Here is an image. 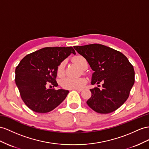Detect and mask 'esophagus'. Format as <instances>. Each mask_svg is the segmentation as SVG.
<instances>
[{
  "mask_svg": "<svg viewBox=\"0 0 149 149\" xmlns=\"http://www.w3.org/2000/svg\"><path fill=\"white\" fill-rule=\"evenodd\" d=\"M74 90H76L79 91V92H81V91H82V89H75Z\"/></svg>",
  "mask_w": 149,
  "mask_h": 149,
  "instance_id": "34e87169",
  "label": "esophagus"
}]
</instances>
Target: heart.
Segmentation results:
<instances>
[{
  "mask_svg": "<svg viewBox=\"0 0 149 149\" xmlns=\"http://www.w3.org/2000/svg\"><path fill=\"white\" fill-rule=\"evenodd\" d=\"M73 61L77 65H79L82 68L84 67L85 64L87 63L86 59L84 57L81 55L74 56L73 58ZM65 63V60H63L58 65V67H57L56 73L59 77H61V76L63 75L64 74ZM86 83V80L84 78H72L67 77L61 80L60 85L62 87H63L64 89H75L82 88V87L85 85Z\"/></svg>",
  "mask_w": 149,
  "mask_h": 149,
  "instance_id": "b5f03b06",
  "label": "heart"
}]
</instances>
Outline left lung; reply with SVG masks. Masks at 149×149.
I'll use <instances>...</instances> for the list:
<instances>
[{
  "instance_id": "1",
  "label": "left lung",
  "mask_w": 149,
  "mask_h": 149,
  "mask_svg": "<svg viewBox=\"0 0 149 149\" xmlns=\"http://www.w3.org/2000/svg\"><path fill=\"white\" fill-rule=\"evenodd\" d=\"M94 71L91 84H102V89H90L91 97L87 101L97 113L107 114L115 111L128 99L135 82L132 65L123 53L100 44L74 46Z\"/></svg>"
}]
</instances>
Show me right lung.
<instances>
[{
	"label": "right lung",
	"mask_w": 149,
	"mask_h": 149,
	"mask_svg": "<svg viewBox=\"0 0 149 149\" xmlns=\"http://www.w3.org/2000/svg\"><path fill=\"white\" fill-rule=\"evenodd\" d=\"M71 53L70 47H45L28 54L16 68V84L25 104L32 111L45 113L52 111L66 98L68 91L48 89L57 87L56 69Z\"/></svg>",
	"instance_id": "obj_1"
}]
</instances>
